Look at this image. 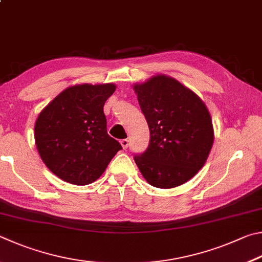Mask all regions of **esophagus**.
Instances as JSON below:
<instances>
[{
    "label": "esophagus",
    "mask_w": 262,
    "mask_h": 262,
    "mask_svg": "<svg viewBox=\"0 0 262 262\" xmlns=\"http://www.w3.org/2000/svg\"><path fill=\"white\" fill-rule=\"evenodd\" d=\"M121 145H122L123 149H126L127 146H128V140L127 139H122L121 140Z\"/></svg>",
    "instance_id": "esophagus-1"
}]
</instances>
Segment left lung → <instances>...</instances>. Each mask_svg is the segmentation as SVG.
Here are the masks:
<instances>
[{
	"label": "left lung",
	"mask_w": 262,
	"mask_h": 262,
	"mask_svg": "<svg viewBox=\"0 0 262 262\" xmlns=\"http://www.w3.org/2000/svg\"><path fill=\"white\" fill-rule=\"evenodd\" d=\"M149 127V145L135 162L148 184L171 189L190 181L207 160L214 143L207 107L175 78L157 75L135 84Z\"/></svg>",
	"instance_id": "obj_1"
}]
</instances>
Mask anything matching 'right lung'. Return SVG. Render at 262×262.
Here are the masks:
<instances>
[{"label":"right lung","mask_w":262,"mask_h":262,"mask_svg":"<svg viewBox=\"0 0 262 262\" xmlns=\"http://www.w3.org/2000/svg\"><path fill=\"white\" fill-rule=\"evenodd\" d=\"M116 85L68 87L41 110L34 125L39 155L54 175L75 185H87L102 175L122 149L107 134L103 105Z\"/></svg>","instance_id":"add662e5"}]
</instances>
